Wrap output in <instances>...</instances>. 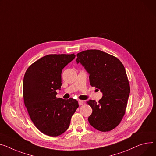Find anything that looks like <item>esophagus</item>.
Returning <instances> with one entry per match:
<instances>
[{"mask_svg":"<svg viewBox=\"0 0 156 156\" xmlns=\"http://www.w3.org/2000/svg\"><path fill=\"white\" fill-rule=\"evenodd\" d=\"M78 103H79L80 105H83L84 101H83V100H79V101H78Z\"/></svg>","mask_w":156,"mask_h":156,"instance_id":"esophagus-1","label":"esophagus"}]
</instances>
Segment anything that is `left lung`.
I'll return each instance as SVG.
<instances>
[{"mask_svg": "<svg viewBox=\"0 0 156 156\" xmlns=\"http://www.w3.org/2000/svg\"><path fill=\"white\" fill-rule=\"evenodd\" d=\"M76 56L77 63L88 73L91 86L103 93L98 102L87 101L93 110L88 122L100 131L112 130L125 115L130 91L125 68L118 58L100 50L88 49Z\"/></svg>", "mask_w": 156, "mask_h": 156, "instance_id": "8db88e82", "label": "left lung"}]
</instances>
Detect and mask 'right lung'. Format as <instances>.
Masks as SVG:
<instances>
[{"mask_svg":"<svg viewBox=\"0 0 156 156\" xmlns=\"http://www.w3.org/2000/svg\"><path fill=\"white\" fill-rule=\"evenodd\" d=\"M75 58V54L48 55L34 62L25 73V106L35 126L47 136L56 137L64 133L79 107L75 99L56 97L62 70Z\"/></svg>","mask_w":156,"mask_h":156,"instance_id":"right-lung-1","label":"right lung"}]
</instances>
